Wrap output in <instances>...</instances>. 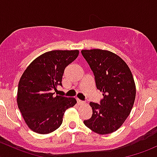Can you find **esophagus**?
<instances>
[{
  "label": "esophagus",
  "mask_w": 157,
  "mask_h": 157,
  "mask_svg": "<svg viewBox=\"0 0 157 157\" xmlns=\"http://www.w3.org/2000/svg\"><path fill=\"white\" fill-rule=\"evenodd\" d=\"M77 103H78V104H83V103H84V102H83V101L80 100V99H77Z\"/></svg>",
  "instance_id": "1"
}]
</instances>
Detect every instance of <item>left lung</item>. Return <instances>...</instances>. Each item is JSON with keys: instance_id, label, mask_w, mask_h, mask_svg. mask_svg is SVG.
Instances as JSON below:
<instances>
[{"instance_id": "8db88e82", "label": "left lung", "mask_w": 157, "mask_h": 157, "mask_svg": "<svg viewBox=\"0 0 157 157\" xmlns=\"http://www.w3.org/2000/svg\"><path fill=\"white\" fill-rule=\"evenodd\" d=\"M81 53L104 96L100 105L90 102L93 115L83 122L95 133L111 134L122 125L134 105L136 86L132 73L125 61L112 52L91 49Z\"/></svg>"}]
</instances>
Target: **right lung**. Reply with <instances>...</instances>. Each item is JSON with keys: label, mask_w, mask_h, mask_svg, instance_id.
Wrapping results in <instances>:
<instances>
[{"label": "right lung", "mask_w": 157, "mask_h": 157, "mask_svg": "<svg viewBox=\"0 0 157 157\" xmlns=\"http://www.w3.org/2000/svg\"><path fill=\"white\" fill-rule=\"evenodd\" d=\"M79 55L78 50L45 52L32 61L20 77L17 102L25 122L34 132L46 134L62 124L64 112L73 107L74 98L54 96L61 86L65 67Z\"/></svg>", "instance_id": "1"}]
</instances>
